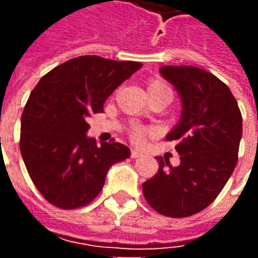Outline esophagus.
Wrapping results in <instances>:
<instances>
[{
    "mask_svg": "<svg viewBox=\"0 0 258 258\" xmlns=\"http://www.w3.org/2000/svg\"><path fill=\"white\" fill-rule=\"evenodd\" d=\"M141 156H142V153H141V152L135 151V149H133V151H131V157H133V159H138V157H141Z\"/></svg>",
    "mask_w": 258,
    "mask_h": 258,
    "instance_id": "esophagus-1",
    "label": "esophagus"
}]
</instances>
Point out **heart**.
I'll return each mask as SVG.
<instances>
[{
  "mask_svg": "<svg viewBox=\"0 0 258 258\" xmlns=\"http://www.w3.org/2000/svg\"><path fill=\"white\" fill-rule=\"evenodd\" d=\"M163 88H168V85L166 83H163V81H159V80H155V81H151L149 85H148V91H153V90H163ZM170 90V88H168ZM146 134V130L144 128H134L133 130V140L137 141V142H140L144 138V135Z\"/></svg>",
  "mask_w": 258,
  "mask_h": 258,
  "instance_id": "obj_1",
  "label": "heart"
}]
</instances>
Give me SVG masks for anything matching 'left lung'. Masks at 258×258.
Returning a JSON list of instances; mask_svg holds the SVG:
<instances>
[{
  "label": "left lung",
  "mask_w": 258,
  "mask_h": 258,
  "mask_svg": "<svg viewBox=\"0 0 258 258\" xmlns=\"http://www.w3.org/2000/svg\"><path fill=\"white\" fill-rule=\"evenodd\" d=\"M160 74L181 98L175 140L179 166L157 156L159 171L142 184L146 202L163 216L182 218L216 199L238 162L242 114L232 92L214 74L195 66H163Z\"/></svg>",
  "instance_id": "obj_1"
}]
</instances>
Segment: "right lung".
I'll return each instance as SVG.
<instances>
[{"label": "right lung", "instance_id": "1", "mask_svg": "<svg viewBox=\"0 0 258 258\" xmlns=\"http://www.w3.org/2000/svg\"><path fill=\"white\" fill-rule=\"evenodd\" d=\"M142 68L95 55L70 59L52 69L31 91L22 114L20 152L31 181L45 199L69 210L88 205L105 185L113 164L131 152L118 142L87 135L92 113L123 81Z\"/></svg>", "mask_w": 258, "mask_h": 258}]
</instances>
